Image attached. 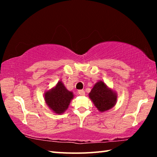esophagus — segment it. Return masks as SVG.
I'll use <instances>...</instances> for the list:
<instances>
[{"mask_svg": "<svg viewBox=\"0 0 157 157\" xmlns=\"http://www.w3.org/2000/svg\"><path fill=\"white\" fill-rule=\"evenodd\" d=\"M78 94L80 95H85V91H84V90H79Z\"/></svg>", "mask_w": 157, "mask_h": 157, "instance_id": "34e87169", "label": "esophagus"}]
</instances>
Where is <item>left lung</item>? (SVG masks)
Masks as SVG:
<instances>
[{
    "instance_id": "left-lung-1",
    "label": "left lung",
    "mask_w": 157,
    "mask_h": 157,
    "mask_svg": "<svg viewBox=\"0 0 157 157\" xmlns=\"http://www.w3.org/2000/svg\"><path fill=\"white\" fill-rule=\"evenodd\" d=\"M89 97L100 112L111 109L117 102V93L100 80L95 84Z\"/></svg>"
}]
</instances>
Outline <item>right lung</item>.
I'll return each instance as SVG.
<instances>
[{
    "label": "right lung",
    "instance_id": "add662e5",
    "mask_svg": "<svg viewBox=\"0 0 157 157\" xmlns=\"http://www.w3.org/2000/svg\"><path fill=\"white\" fill-rule=\"evenodd\" d=\"M73 97V93L69 91L62 81H59L55 86L44 93L46 105L53 113L57 114L65 112Z\"/></svg>",
    "mask_w": 157,
    "mask_h": 157
}]
</instances>
